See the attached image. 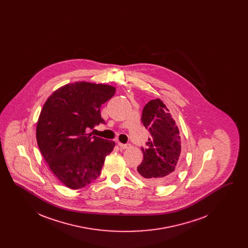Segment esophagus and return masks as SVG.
<instances>
[{
  "instance_id": "34e87169",
  "label": "esophagus",
  "mask_w": 248,
  "mask_h": 248,
  "mask_svg": "<svg viewBox=\"0 0 248 248\" xmlns=\"http://www.w3.org/2000/svg\"><path fill=\"white\" fill-rule=\"evenodd\" d=\"M118 145L121 149H124V150L128 149L130 147V144H123V143H120V142H119Z\"/></svg>"
}]
</instances>
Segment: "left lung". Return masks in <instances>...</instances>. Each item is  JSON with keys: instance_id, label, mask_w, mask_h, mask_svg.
Here are the masks:
<instances>
[{"instance_id": "1", "label": "left lung", "mask_w": 248, "mask_h": 248, "mask_svg": "<svg viewBox=\"0 0 248 248\" xmlns=\"http://www.w3.org/2000/svg\"><path fill=\"white\" fill-rule=\"evenodd\" d=\"M141 122L151 134L146 147H141L143 161L138 175L148 184L167 185L181 167L180 137L176 122L160 99L149 101L142 111Z\"/></svg>"}]
</instances>
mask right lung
<instances>
[{"label":"right lung","mask_w":248,"mask_h":248,"mask_svg":"<svg viewBox=\"0 0 248 248\" xmlns=\"http://www.w3.org/2000/svg\"><path fill=\"white\" fill-rule=\"evenodd\" d=\"M115 88L78 83L60 87L49 96L36 128L38 147L49 168L67 187L81 189L99 177L115 142L86 134L99 124L101 105Z\"/></svg>","instance_id":"right-lung-1"}]
</instances>
